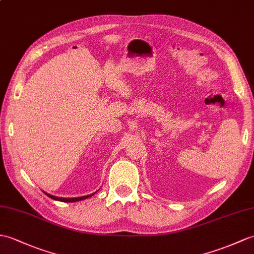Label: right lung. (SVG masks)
Returning a JSON list of instances; mask_svg holds the SVG:
<instances>
[{
    "mask_svg": "<svg viewBox=\"0 0 254 254\" xmlns=\"http://www.w3.org/2000/svg\"><path fill=\"white\" fill-rule=\"evenodd\" d=\"M46 193V192H45ZM47 196H49L50 198L54 199V200H58V201H63V202H75V201H80V200H83V199H86L88 197H91L92 194H88V196H83V197H76V198H60V197H55V196H52V194L50 193H46Z\"/></svg>",
    "mask_w": 254,
    "mask_h": 254,
    "instance_id": "1",
    "label": "right lung"
}]
</instances>
